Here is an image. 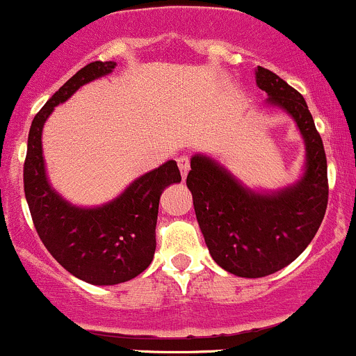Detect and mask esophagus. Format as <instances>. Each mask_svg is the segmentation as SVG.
I'll return each instance as SVG.
<instances>
[{
	"instance_id": "1",
	"label": "esophagus",
	"mask_w": 356,
	"mask_h": 356,
	"mask_svg": "<svg viewBox=\"0 0 356 356\" xmlns=\"http://www.w3.org/2000/svg\"><path fill=\"white\" fill-rule=\"evenodd\" d=\"M178 168H179V173H181V177L185 178L186 173H188L190 170V159L186 156H181L178 159Z\"/></svg>"
}]
</instances>
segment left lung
Listing matches in <instances>:
<instances>
[{"label":"left lung","mask_w":356,"mask_h":356,"mask_svg":"<svg viewBox=\"0 0 356 356\" xmlns=\"http://www.w3.org/2000/svg\"><path fill=\"white\" fill-rule=\"evenodd\" d=\"M266 104L294 119L305 142V170L298 181L254 190L214 157L193 154L186 186L214 261L244 279L272 275L308 248L327 209V159L305 98L265 67L254 70Z\"/></svg>","instance_id":"8db88e82"}]
</instances>
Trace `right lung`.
<instances>
[{"label": "right lung", "mask_w": 356, "mask_h": 356, "mask_svg": "<svg viewBox=\"0 0 356 356\" xmlns=\"http://www.w3.org/2000/svg\"><path fill=\"white\" fill-rule=\"evenodd\" d=\"M115 62H91L77 70L33 119L24 164V190L38 235L50 254L93 286L128 282L152 263L156 223L164 188L181 181L175 161L142 175L100 206H76L51 186L43 157V128L55 107L81 86L108 76Z\"/></svg>", "instance_id": "add662e5"}]
</instances>
